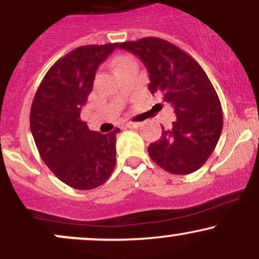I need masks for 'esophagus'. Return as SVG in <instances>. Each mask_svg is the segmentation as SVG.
Returning a JSON list of instances; mask_svg holds the SVG:
<instances>
[{
    "label": "esophagus",
    "mask_w": 259,
    "mask_h": 259,
    "mask_svg": "<svg viewBox=\"0 0 259 259\" xmlns=\"http://www.w3.org/2000/svg\"><path fill=\"white\" fill-rule=\"evenodd\" d=\"M126 127H132V129H134V127H139L140 126V123H134V121H127V123L125 124Z\"/></svg>",
    "instance_id": "1"
}]
</instances>
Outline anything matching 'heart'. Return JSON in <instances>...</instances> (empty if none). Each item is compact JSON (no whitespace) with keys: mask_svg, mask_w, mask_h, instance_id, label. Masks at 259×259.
Wrapping results in <instances>:
<instances>
[{"mask_svg":"<svg viewBox=\"0 0 259 259\" xmlns=\"http://www.w3.org/2000/svg\"><path fill=\"white\" fill-rule=\"evenodd\" d=\"M133 63H135V61H134V58L129 57V56H121V57L117 58V68H118V69H120V68L126 67V65L133 64Z\"/></svg>","mask_w":259,"mask_h":259,"instance_id":"b5f03b06","label":"heart"}]
</instances>
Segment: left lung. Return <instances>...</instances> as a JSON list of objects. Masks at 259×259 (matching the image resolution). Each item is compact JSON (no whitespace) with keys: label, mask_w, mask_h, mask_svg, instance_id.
Listing matches in <instances>:
<instances>
[{"label":"left lung","mask_w":259,"mask_h":259,"mask_svg":"<svg viewBox=\"0 0 259 259\" xmlns=\"http://www.w3.org/2000/svg\"><path fill=\"white\" fill-rule=\"evenodd\" d=\"M118 47L141 59L151 94H162L177 117L148 146L150 157L171 174L194 173L214 151L223 129L221 101L207 74L191 56L163 38L144 37Z\"/></svg>","instance_id":"8db88e82"}]
</instances>
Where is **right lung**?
I'll use <instances>...</instances> for the list:
<instances>
[{
	"instance_id": "1",
	"label": "right lung",
	"mask_w": 259,
	"mask_h": 259,
	"mask_svg": "<svg viewBox=\"0 0 259 259\" xmlns=\"http://www.w3.org/2000/svg\"><path fill=\"white\" fill-rule=\"evenodd\" d=\"M118 44L86 45L50 68L30 111V130L41 158L52 173L76 190L105 184L115 167V135L101 134L80 118L99 65Z\"/></svg>"
}]
</instances>
